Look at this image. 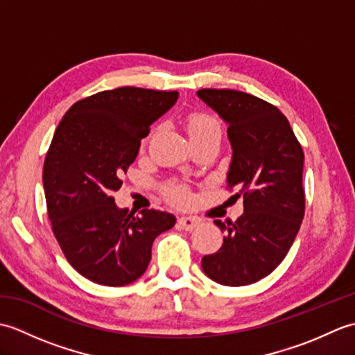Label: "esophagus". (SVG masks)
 Instances as JSON below:
<instances>
[{
  "label": "esophagus",
  "instance_id": "34e87169",
  "mask_svg": "<svg viewBox=\"0 0 355 355\" xmlns=\"http://www.w3.org/2000/svg\"><path fill=\"white\" fill-rule=\"evenodd\" d=\"M177 224H178L180 229L191 232V230H193L195 227H198V225H200V220H197V218H192V216H182V218H178Z\"/></svg>",
  "mask_w": 355,
  "mask_h": 355
}]
</instances>
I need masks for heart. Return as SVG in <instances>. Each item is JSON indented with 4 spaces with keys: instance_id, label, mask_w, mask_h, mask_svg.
<instances>
[{
    "instance_id": "1",
    "label": "heart",
    "mask_w": 355,
    "mask_h": 355,
    "mask_svg": "<svg viewBox=\"0 0 355 355\" xmlns=\"http://www.w3.org/2000/svg\"><path fill=\"white\" fill-rule=\"evenodd\" d=\"M187 130H189L191 135L201 134L210 130H220V123L218 120L207 114V112H193L187 119ZM166 198H168L173 205H186L191 200V191L189 187L184 184L172 183L166 187Z\"/></svg>"
}]
</instances>
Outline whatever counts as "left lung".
I'll list each match as a JSON object with an SVG mask.
<instances>
[{
	"instance_id": "left-lung-1",
	"label": "left lung",
	"mask_w": 355,
	"mask_h": 355,
	"mask_svg": "<svg viewBox=\"0 0 355 355\" xmlns=\"http://www.w3.org/2000/svg\"><path fill=\"white\" fill-rule=\"evenodd\" d=\"M197 94L229 123L227 189H236L235 200L244 198L235 223L215 221L224 243L201 267L221 285H250L284 261L304 220V150L275 105L236 89L202 88Z\"/></svg>"
}]
</instances>
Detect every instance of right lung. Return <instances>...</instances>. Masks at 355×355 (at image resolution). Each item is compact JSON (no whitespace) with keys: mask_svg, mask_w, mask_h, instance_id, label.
I'll list each match as a JSON object with an SVG mask.
<instances>
[{"mask_svg":"<svg viewBox=\"0 0 355 355\" xmlns=\"http://www.w3.org/2000/svg\"><path fill=\"white\" fill-rule=\"evenodd\" d=\"M177 99V92L107 89L73 103L56 128L42 171L49 220L67 261L92 282H134L148 268L154 239L175 224L155 209H119L112 192L150 125Z\"/></svg>","mask_w":355,"mask_h":355,"instance_id":"right-lung-1","label":"right lung"}]
</instances>
